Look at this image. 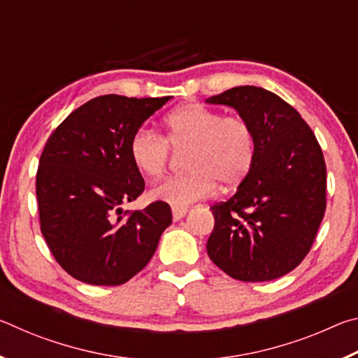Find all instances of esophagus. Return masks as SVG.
Returning <instances> with one entry per match:
<instances>
[{
    "mask_svg": "<svg viewBox=\"0 0 358 358\" xmlns=\"http://www.w3.org/2000/svg\"><path fill=\"white\" fill-rule=\"evenodd\" d=\"M187 213V208L186 207H178V205H173L172 207V216H173V221H180L181 217H185Z\"/></svg>",
    "mask_w": 358,
    "mask_h": 358,
    "instance_id": "obj_1",
    "label": "esophagus"
}]
</instances>
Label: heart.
I'll list each match as a JSON object with an SVG mask.
<instances>
[{
  "mask_svg": "<svg viewBox=\"0 0 358 358\" xmlns=\"http://www.w3.org/2000/svg\"><path fill=\"white\" fill-rule=\"evenodd\" d=\"M164 138L173 148H187V172L166 178L150 197L185 207L210 197L216 185L222 191L237 187L251 172L254 134L241 117H222L207 106L191 102L175 108L162 120ZM153 131L138 129L129 141V157L136 171L157 180L166 171L169 147Z\"/></svg>",
  "mask_w": 358,
  "mask_h": 358,
  "instance_id": "heart-1",
  "label": "heart"
}]
</instances>
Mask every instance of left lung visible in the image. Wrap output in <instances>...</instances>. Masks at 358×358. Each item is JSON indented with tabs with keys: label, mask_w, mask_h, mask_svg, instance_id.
I'll return each mask as SVG.
<instances>
[{
	"label": "left lung",
	"mask_w": 358,
	"mask_h": 358,
	"mask_svg": "<svg viewBox=\"0 0 358 358\" xmlns=\"http://www.w3.org/2000/svg\"><path fill=\"white\" fill-rule=\"evenodd\" d=\"M205 102L232 107L254 134V162L227 202L210 207L215 229L207 252L246 282L292 271L316 238L325 213L322 150L300 113L268 90L235 87Z\"/></svg>",
	"instance_id": "obj_1"
}]
</instances>
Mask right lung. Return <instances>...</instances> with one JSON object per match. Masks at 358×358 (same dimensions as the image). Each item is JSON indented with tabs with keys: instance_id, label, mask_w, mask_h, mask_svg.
<instances>
[{
	"instance_id": "1",
	"label": "right lung",
	"mask_w": 358,
	"mask_h": 358,
	"mask_svg": "<svg viewBox=\"0 0 358 358\" xmlns=\"http://www.w3.org/2000/svg\"><path fill=\"white\" fill-rule=\"evenodd\" d=\"M171 99L99 96L48 137L36 177L41 230L53 257L76 280L124 284L145 268L171 226L166 202L128 216L121 207L145 189L129 157L131 137Z\"/></svg>"
}]
</instances>
